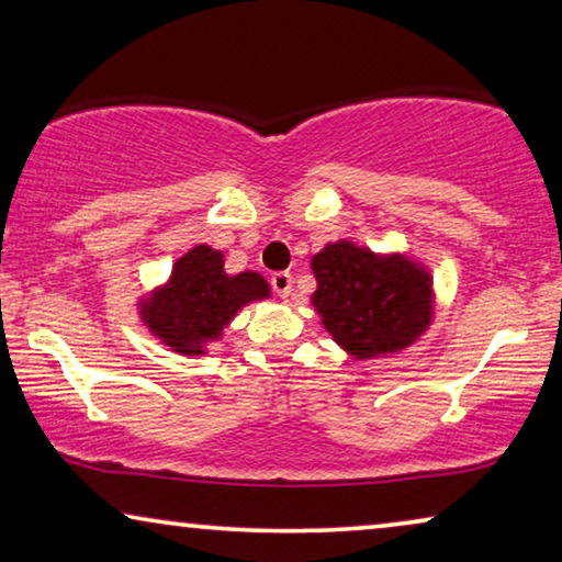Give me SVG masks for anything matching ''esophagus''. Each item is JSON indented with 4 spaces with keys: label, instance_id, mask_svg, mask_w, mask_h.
I'll return each mask as SVG.
<instances>
[{
    "label": "esophagus",
    "instance_id": "esophagus-1",
    "mask_svg": "<svg viewBox=\"0 0 562 562\" xmlns=\"http://www.w3.org/2000/svg\"><path fill=\"white\" fill-rule=\"evenodd\" d=\"M271 286H273L276 293H279L281 299L291 296V286H293L291 273H289V271H276V273L271 276Z\"/></svg>",
    "mask_w": 562,
    "mask_h": 562
}]
</instances>
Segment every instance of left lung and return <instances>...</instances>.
I'll return each mask as SVG.
<instances>
[{
  "mask_svg": "<svg viewBox=\"0 0 562 562\" xmlns=\"http://www.w3.org/2000/svg\"><path fill=\"white\" fill-rule=\"evenodd\" d=\"M311 271L316 276L311 304L353 359L400 353L435 318L431 276L404 254H374L353 240H336L311 258Z\"/></svg>",
  "mask_w": 562,
  "mask_h": 562,
  "instance_id": "left-lung-1",
  "label": "left lung"
}]
</instances>
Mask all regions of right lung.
Masks as SVG:
<instances>
[{
	"instance_id": "add662e5",
	"label": "right lung",
	"mask_w": 562,
	"mask_h": 562,
	"mask_svg": "<svg viewBox=\"0 0 562 562\" xmlns=\"http://www.w3.org/2000/svg\"><path fill=\"white\" fill-rule=\"evenodd\" d=\"M261 273L223 269V254L198 244L172 263L168 281L137 301L143 324L172 351L183 357L205 353L244 306L269 299Z\"/></svg>"
}]
</instances>
